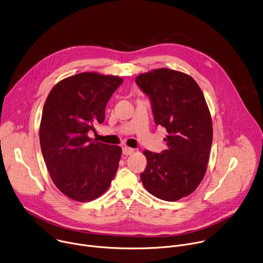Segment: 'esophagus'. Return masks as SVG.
<instances>
[{"mask_svg":"<svg viewBox=\"0 0 263 263\" xmlns=\"http://www.w3.org/2000/svg\"><path fill=\"white\" fill-rule=\"evenodd\" d=\"M134 151H135V149L129 148V147H123V149H122V152L124 155H130L134 153Z\"/></svg>","mask_w":263,"mask_h":263,"instance_id":"34e87169","label":"esophagus"}]
</instances>
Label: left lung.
Returning a JSON list of instances; mask_svg holds the SVG:
<instances>
[{
  "instance_id": "1",
  "label": "left lung",
  "mask_w": 263,
  "mask_h": 263,
  "mask_svg": "<svg viewBox=\"0 0 263 263\" xmlns=\"http://www.w3.org/2000/svg\"><path fill=\"white\" fill-rule=\"evenodd\" d=\"M136 83L149 95L154 120L167 129V149L144 150L147 165L140 177L156 198L177 201L191 195L207 169L213 120L203 92L189 74L159 68L139 74Z\"/></svg>"
}]
</instances>
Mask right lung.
<instances>
[{
    "label": "right lung",
    "mask_w": 263,
    "mask_h": 263,
    "mask_svg": "<svg viewBox=\"0 0 263 263\" xmlns=\"http://www.w3.org/2000/svg\"><path fill=\"white\" fill-rule=\"evenodd\" d=\"M117 76L81 72L57 83L44 102L39 140L49 176L66 197L92 201L106 193L115 177L122 149L88 137L102 123Z\"/></svg>",
    "instance_id": "add662e5"
}]
</instances>
